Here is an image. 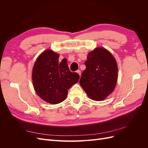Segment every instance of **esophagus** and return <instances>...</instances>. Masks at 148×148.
<instances>
[{
	"mask_svg": "<svg viewBox=\"0 0 148 148\" xmlns=\"http://www.w3.org/2000/svg\"><path fill=\"white\" fill-rule=\"evenodd\" d=\"M77 73H78V75H79V77H80V76H81V71H80V70H77Z\"/></svg>",
	"mask_w": 148,
	"mask_h": 148,
	"instance_id": "esophagus-1",
	"label": "esophagus"
}]
</instances>
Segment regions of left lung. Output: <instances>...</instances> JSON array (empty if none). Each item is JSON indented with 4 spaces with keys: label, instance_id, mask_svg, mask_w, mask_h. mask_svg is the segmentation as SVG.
<instances>
[{
    "label": "left lung",
    "instance_id": "left-lung-1",
    "mask_svg": "<svg viewBox=\"0 0 148 148\" xmlns=\"http://www.w3.org/2000/svg\"><path fill=\"white\" fill-rule=\"evenodd\" d=\"M84 64L80 85L92 100L105 99L117 83L118 67L115 58L106 49L97 47L88 53Z\"/></svg>",
    "mask_w": 148,
    "mask_h": 148
}]
</instances>
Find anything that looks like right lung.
Returning a JSON list of instances; mask_svg holds the SVG:
<instances>
[{"instance_id":"obj_1","label":"right lung","mask_w":148,"mask_h":148,"mask_svg":"<svg viewBox=\"0 0 148 148\" xmlns=\"http://www.w3.org/2000/svg\"><path fill=\"white\" fill-rule=\"evenodd\" d=\"M59 55L46 50L40 55L33 69L32 79L37 95L52 104H59L67 96L68 89L78 82L79 75L71 72L66 60L59 62Z\"/></svg>"}]
</instances>
